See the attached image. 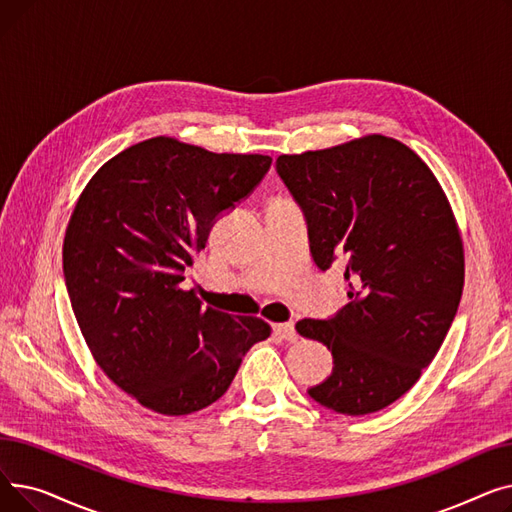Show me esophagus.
Returning <instances> with one entry per match:
<instances>
[{"label":"esophagus","instance_id":"esophagus-1","mask_svg":"<svg viewBox=\"0 0 512 512\" xmlns=\"http://www.w3.org/2000/svg\"><path fill=\"white\" fill-rule=\"evenodd\" d=\"M274 334L280 336V338H284V340H288V342H294V340L299 338L297 330H294L292 321H288V324H274Z\"/></svg>","mask_w":512,"mask_h":512}]
</instances>
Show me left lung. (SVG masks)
Instances as JSON below:
<instances>
[{
  "instance_id": "left-lung-1",
  "label": "left lung",
  "mask_w": 512,
  "mask_h": 512,
  "mask_svg": "<svg viewBox=\"0 0 512 512\" xmlns=\"http://www.w3.org/2000/svg\"><path fill=\"white\" fill-rule=\"evenodd\" d=\"M276 170L305 213L313 261L326 272L344 257L351 286L334 317L297 324L334 357L309 396L342 415L380 411L413 388L459 309L465 255L450 203L425 161L382 134L280 155Z\"/></svg>"
}]
</instances>
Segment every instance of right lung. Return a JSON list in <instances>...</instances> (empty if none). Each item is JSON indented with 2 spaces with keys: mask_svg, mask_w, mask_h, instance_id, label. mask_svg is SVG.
<instances>
[{
  "mask_svg": "<svg viewBox=\"0 0 512 512\" xmlns=\"http://www.w3.org/2000/svg\"><path fill=\"white\" fill-rule=\"evenodd\" d=\"M270 166V155L155 137L105 161L76 201L64 278L78 328L107 378L155 413L209 407L272 332L180 286L218 215L249 197Z\"/></svg>",
  "mask_w": 512,
  "mask_h": 512,
  "instance_id": "obj_1",
  "label": "right lung"
}]
</instances>
